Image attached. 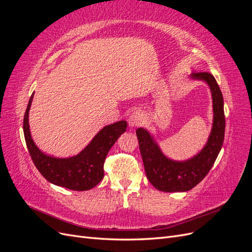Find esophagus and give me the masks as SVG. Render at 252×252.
I'll use <instances>...</instances> for the list:
<instances>
[{"label": "esophagus", "instance_id": "esophagus-1", "mask_svg": "<svg viewBox=\"0 0 252 252\" xmlns=\"http://www.w3.org/2000/svg\"><path fill=\"white\" fill-rule=\"evenodd\" d=\"M145 120H146V119H145V114L142 111H140V110L134 111L130 114V117H129L128 124L131 128H133V127H136V126L144 124Z\"/></svg>", "mask_w": 252, "mask_h": 252}]
</instances>
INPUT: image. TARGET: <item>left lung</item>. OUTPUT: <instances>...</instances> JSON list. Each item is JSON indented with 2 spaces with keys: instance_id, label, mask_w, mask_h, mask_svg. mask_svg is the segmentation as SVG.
I'll return each mask as SVG.
<instances>
[{
  "instance_id": "obj_1",
  "label": "left lung",
  "mask_w": 252,
  "mask_h": 252,
  "mask_svg": "<svg viewBox=\"0 0 252 252\" xmlns=\"http://www.w3.org/2000/svg\"><path fill=\"white\" fill-rule=\"evenodd\" d=\"M190 80L208 85L212 98V126L204 147L193 157L177 161L167 157L146 128L136 129V136L147 179L159 191H188L207 175L223 146L225 133L224 100L218 83L208 72L192 73Z\"/></svg>"
}]
</instances>
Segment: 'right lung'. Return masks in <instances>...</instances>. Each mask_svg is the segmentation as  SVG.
I'll use <instances>...</instances> for the list:
<instances>
[{"label": "right lung", "mask_w": 252, "mask_h": 252, "mask_svg": "<svg viewBox=\"0 0 252 252\" xmlns=\"http://www.w3.org/2000/svg\"><path fill=\"white\" fill-rule=\"evenodd\" d=\"M33 94L29 98L23 122L24 136L33 164L48 182L75 191H84L96 186L104 177V162L108 151L122 133L126 131V121H119L103 127L87 146L78 155L56 158L44 154L35 145L29 127V110Z\"/></svg>", "instance_id": "obj_1"}]
</instances>
